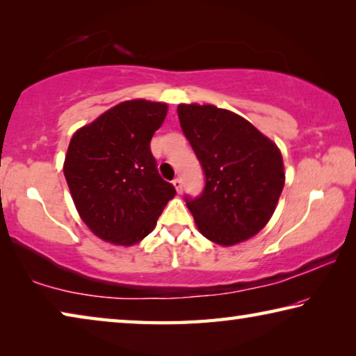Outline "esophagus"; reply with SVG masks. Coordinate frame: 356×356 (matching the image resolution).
I'll return each mask as SVG.
<instances>
[{
	"mask_svg": "<svg viewBox=\"0 0 356 356\" xmlns=\"http://www.w3.org/2000/svg\"><path fill=\"white\" fill-rule=\"evenodd\" d=\"M172 184H174V186H176L177 193H182V188H184V182H182V179H180V177H176V179L172 180Z\"/></svg>",
	"mask_w": 356,
	"mask_h": 356,
	"instance_id": "1",
	"label": "esophagus"
}]
</instances>
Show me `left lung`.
Returning a JSON list of instances; mask_svg holds the SVG:
<instances>
[{"label":"left lung","instance_id":"obj_1","mask_svg":"<svg viewBox=\"0 0 356 356\" xmlns=\"http://www.w3.org/2000/svg\"><path fill=\"white\" fill-rule=\"evenodd\" d=\"M184 135L206 176L200 196L186 207L204 237L231 246L267 225L284 186L276 144L238 114L213 105H179Z\"/></svg>","mask_w":356,"mask_h":356}]
</instances>
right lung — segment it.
Wrapping results in <instances>:
<instances>
[{
  "mask_svg": "<svg viewBox=\"0 0 356 356\" xmlns=\"http://www.w3.org/2000/svg\"><path fill=\"white\" fill-rule=\"evenodd\" d=\"M166 113L160 102L127 100L72 136L64 176L81 220L105 242L138 243L176 196L150 152Z\"/></svg>",
  "mask_w": 356,
  "mask_h": 356,
  "instance_id": "add662e5",
  "label": "right lung"
}]
</instances>
